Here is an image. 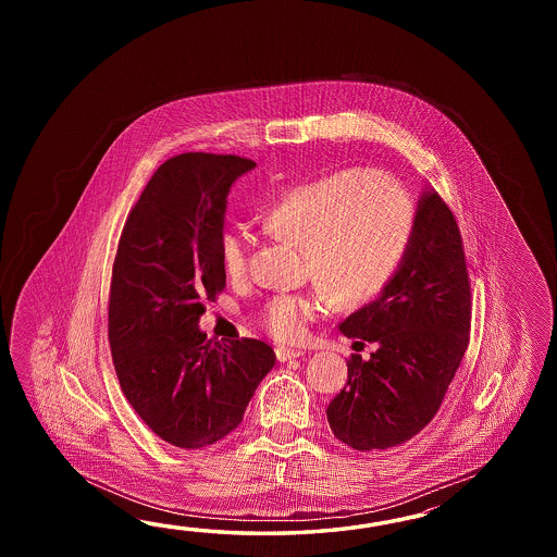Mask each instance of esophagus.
<instances>
[{
  "label": "esophagus",
  "instance_id": "1",
  "mask_svg": "<svg viewBox=\"0 0 557 557\" xmlns=\"http://www.w3.org/2000/svg\"><path fill=\"white\" fill-rule=\"evenodd\" d=\"M274 355L278 358V362H288V360L300 358L305 352H302V350H295V348H283V346H278V348L274 350Z\"/></svg>",
  "mask_w": 557,
  "mask_h": 557
}]
</instances>
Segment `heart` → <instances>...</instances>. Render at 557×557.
<instances>
[{"label":"heart","instance_id":"obj_1","mask_svg":"<svg viewBox=\"0 0 557 557\" xmlns=\"http://www.w3.org/2000/svg\"><path fill=\"white\" fill-rule=\"evenodd\" d=\"M269 235L305 252L308 276L338 305H360L388 284L414 235L416 205L398 178L374 169H344L283 190L261 216ZM249 237L228 228L219 243L228 278L247 269ZM324 295H281L262 322L274 338L305 334Z\"/></svg>","mask_w":557,"mask_h":557}]
</instances>
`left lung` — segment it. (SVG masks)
Returning a JSON list of instances; mask_svg holds the SVG:
<instances>
[{
    "label": "left lung",
    "mask_w": 557,
    "mask_h": 557,
    "mask_svg": "<svg viewBox=\"0 0 557 557\" xmlns=\"http://www.w3.org/2000/svg\"><path fill=\"white\" fill-rule=\"evenodd\" d=\"M470 317L460 228L426 189L400 267L376 300L338 324L376 350L348 360V382L326 408L334 436L355 450H388L428 426L462 362Z\"/></svg>",
    "instance_id": "1"
}]
</instances>
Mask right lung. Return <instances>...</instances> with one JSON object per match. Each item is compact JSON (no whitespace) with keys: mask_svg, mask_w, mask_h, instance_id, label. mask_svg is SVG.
<instances>
[{"mask_svg":"<svg viewBox=\"0 0 557 557\" xmlns=\"http://www.w3.org/2000/svg\"><path fill=\"white\" fill-rule=\"evenodd\" d=\"M257 163L183 153L154 171L119 238L109 296V344L121 391L169 444L199 450L243 422L273 370L262 341L211 343L205 298L225 288L219 243L233 183Z\"/></svg>","mask_w":557,"mask_h":557,"instance_id":"right-lung-1","label":"right lung"}]
</instances>
